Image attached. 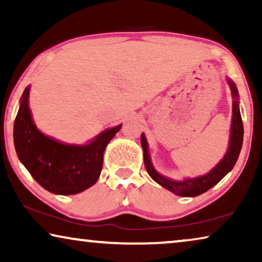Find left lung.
Instances as JSON below:
<instances>
[{"mask_svg": "<svg viewBox=\"0 0 262 262\" xmlns=\"http://www.w3.org/2000/svg\"><path fill=\"white\" fill-rule=\"evenodd\" d=\"M228 83L230 85L232 98V120H231V130H230V141H229V148L227 150L223 159L216 167L212 168L209 173L202 177L193 178V179H185V180L177 181L168 179L166 177L157 173L154 168L150 155L148 151V142H146L144 134L141 136V144L144 152V166L148 174L151 177L154 181L167 188L168 191L175 193L177 195L181 196H196L203 194L206 191H209L211 187L217 185L232 168H234L236 161L238 159L239 151L242 148L243 142V123L241 118V112L238 107V92L236 88L235 83L228 78Z\"/></svg>", "mask_w": 262, "mask_h": 262, "instance_id": "8db88e82", "label": "left lung"}]
</instances>
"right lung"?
Instances as JSON below:
<instances>
[{
	"label": "right lung",
	"instance_id": "add662e5",
	"mask_svg": "<svg viewBox=\"0 0 262 262\" xmlns=\"http://www.w3.org/2000/svg\"><path fill=\"white\" fill-rule=\"evenodd\" d=\"M31 87L23 93L14 121V145L17 157L35 181L55 194H77L98 181L103 152L121 125L102 131L91 143H60L38 130L28 107Z\"/></svg>",
	"mask_w": 262,
	"mask_h": 262
}]
</instances>
